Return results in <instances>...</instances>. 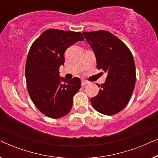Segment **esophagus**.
Listing matches in <instances>:
<instances>
[{
    "mask_svg": "<svg viewBox=\"0 0 158 158\" xmlns=\"http://www.w3.org/2000/svg\"><path fill=\"white\" fill-rule=\"evenodd\" d=\"M86 84H88V82L86 81H84V80H82V81H81V85H82V86L85 85Z\"/></svg>",
    "mask_w": 158,
    "mask_h": 158,
    "instance_id": "1",
    "label": "esophagus"
}]
</instances>
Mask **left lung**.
<instances>
[{
  "label": "left lung",
  "instance_id": "1",
  "mask_svg": "<svg viewBox=\"0 0 158 158\" xmlns=\"http://www.w3.org/2000/svg\"><path fill=\"white\" fill-rule=\"evenodd\" d=\"M96 58L97 68L107 73L104 83L96 96L90 98L99 113L114 115L129 103L136 81L135 64L130 50L124 42L104 30L83 32Z\"/></svg>",
  "mask_w": 158,
  "mask_h": 158
}]
</instances>
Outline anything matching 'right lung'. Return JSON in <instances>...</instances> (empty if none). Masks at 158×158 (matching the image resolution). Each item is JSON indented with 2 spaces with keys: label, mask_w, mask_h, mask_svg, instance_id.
Segmentation results:
<instances>
[{
  "label": "right lung",
  "mask_w": 158,
  "mask_h": 158,
  "mask_svg": "<svg viewBox=\"0 0 158 158\" xmlns=\"http://www.w3.org/2000/svg\"><path fill=\"white\" fill-rule=\"evenodd\" d=\"M81 32L49 29L34 41L26 62L27 89L36 108L52 118L65 116L73 106V99L81 81L78 77L67 80L60 76L66 49L83 41Z\"/></svg>",
  "instance_id": "right-lung-1"
}]
</instances>
